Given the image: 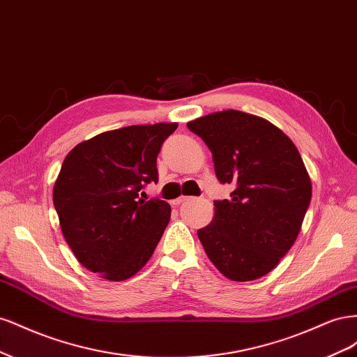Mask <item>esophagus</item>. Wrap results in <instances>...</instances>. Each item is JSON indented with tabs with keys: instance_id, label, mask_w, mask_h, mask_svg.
I'll list each match as a JSON object with an SVG mask.
<instances>
[{
	"instance_id": "obj_1",
	"label": "esophagus",
	"mask_w": 357,
	"mask_h": 357,
	"mask_svg": "<svg viewBox=\"0 0 357 357\" xmlns=\"http://www.w3.org/2000/svg\"><path fill=\"white\" fill-rule=\"evenodd\" d=\"M188 199H189V197H180V198H177V199H174V201H172V205H176V207H177V205L183 204V202H185V201H188Z\"/></svg>"
}]
</instances>
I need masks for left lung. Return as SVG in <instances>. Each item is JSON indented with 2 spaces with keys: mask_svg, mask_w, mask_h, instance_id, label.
Instances as JSON below:
<instances>
[{
  "mask_svg": "<svg viewBox=\"0 0 357 357\" xmlns=\"http://www.w3.org/2000/svg\"><path fill=\"white\" fill-rule=\"evenodd\" d=\"M213 155L220 183L236 186L214 201V218L198 231L214 266L232 282L261 278L294 245L311 201V180L296 146L271 122L238 110L188 123Z\"/></svg>",
  "mask_w": 357,
  "mask_h": 357,
  "instance_id": "left-lung-1",
  "label": "left lung"
}]
</instances>
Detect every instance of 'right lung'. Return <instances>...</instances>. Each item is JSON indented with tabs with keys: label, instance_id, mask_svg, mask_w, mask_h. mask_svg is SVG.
I'll return each instance as SVG.
<instances>
[{
	"label": "right lung",
	"instance_id": "add662e5",
	"mask_svg": "<svg viewBox=\"0 0 357 357\" xmlns=\"http://www.w3.org/2000/svg\"><path fill=\"white\" fill-rule=\"evenodd\" d=\"M177 123L132 125L75 146L53 188L61 231L77 261L123 282L152 257L171 218L169 204L139 199L158 181L156 158Z\"/></svg>",
	"mask_w": 357,
	"mask_h": 357
}]
</instances>
